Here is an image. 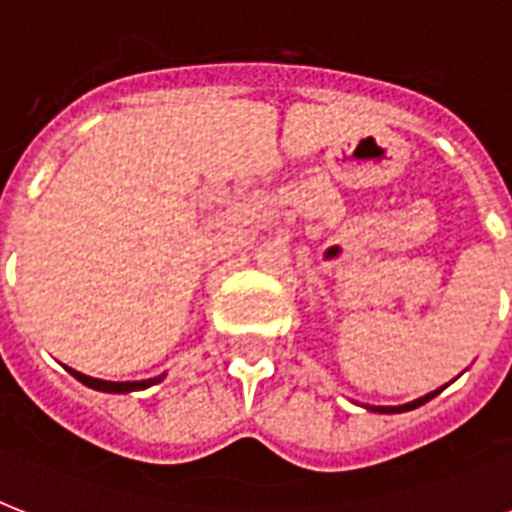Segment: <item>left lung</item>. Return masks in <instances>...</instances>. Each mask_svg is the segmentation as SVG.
<instances>
[{
	"instance_id": "obj_1",
	"label": "left lung",
	"mask_w": 512,
	"mask_h": 512,
	"mask_svg": "<svg viewBox=\"0 0 512 512\" xmlns=\"http://www.w3.org/2000/svg\"><path fill=\"white\" fill-rule=\"evenodd\" d=\"M444 388L433 390V393H428V396L422 398H414V401H409V404H401V406H369L366 404L364 409H369V412H377V414H401V412H412V409H417V406H422L425 401H430V398H436L438 393H441Z\"/></svg>"
}]
</instances>
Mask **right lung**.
<instances>
[{
	"label": "right lung",
	"instance_id": "right-lung-1",
	"mask_svg": "<svg viewBox=\"0 0 512 512\" xmlns=\"http://www.w3.org/2000/svg\"><path fill=\"white\" fill-rule=\"evenodd\" d=\"M68 374H74L76 380L82 382V385H87V388L92 390H100V393H132V390H146L151 388V385H156V382L164 380V374H159V377H151V380H135V382H111V380H98V377H87V374L76 372V369H71V366H66Z\"/></svg>",
	"mask_w": 512,
	"mask_h": 512
}]
</instances>
